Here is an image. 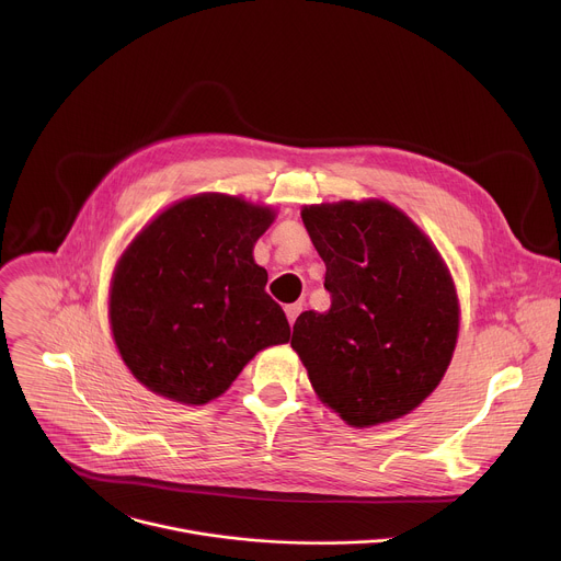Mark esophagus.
<instances>
[{"label":"esophagus","mask_w":561,"mask_h":561,"mask_svg":"<svg viewBox=\"0 0 561 561\" xmlns=\"http://www.w3.org/2000/svg\"><path fill=\"white\" fill-rule=\"evenodd\" d=\"M301 310H304L301 304H288V306H286V317H288V324H290V327L295 324V319L299 317Z\"/></svg>","instance_id":"esophagus-1"}]
</instances>
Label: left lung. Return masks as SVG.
Returning <instances> with one entry per match:
<instances>
[{
    "mask_svg": "<svg viewBox=\"0 0 561 561\" xmlns=\"http://www.w3.org/2000/svg\"><path fill=\"white\" fill-rule=\"evenodd\" d=\"M327 264V312L306 310L290 346L324 404L351 426L407 415L442 381L457 342L453 279L428 237L386 202L306 206Z\"/></svg>",
    "mask_w": 561,
    "mask_h": 561,
    "instance_id": "left-lung-1",
    "label": "left lung"
}]
</instances>
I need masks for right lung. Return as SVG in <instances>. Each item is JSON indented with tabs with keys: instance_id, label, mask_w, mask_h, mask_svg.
I'll use <instances>...</instances> for the list:
<instances>
[{
	"instance_id": "right-lung-1",
	"label": "right lung",
	"mask_w": 561,
	"mask_h": 561,
	"mask_svg": "<svg viewBox=\"0 0 561 561\" xmlns=\"http://www.w3.org/2000/svg\"><path fill=\"white\" fill-rule=\"evenodd\" d=\"M273 210L197 195L150 221L122 255L111 327L122 359L152 392L182 404L219 397L266 346L290 340L253 247Z\"/></svg>"
}]
</instances>
